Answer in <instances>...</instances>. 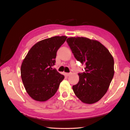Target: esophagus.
Returning a JSON list of instances; mask_svg holds the SVG:
<instances>
[{"label": "esophagus", "instance_id": "obj_1", "mask_svg": "<svg viewBox=\"0 0 130 130\" xmlns=\"http://www.w3.org/2000/svg\"><path fill=\"white\" fill-rule=\"evenodd\" d=\"M71 73H65V75H66V76H69L70 75H71Z\"/></svg>", "mask_w": 130, "mask_h": 130}]
</instances>
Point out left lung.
<instances>
[{
  "instance_id": "left-lung-1",
  "label": "left lung",
  "mask_w": 130,
  "mask_h": 130,
  "mask_svg": "<svg viewBox=\"0 0 130 130\" xmlns=\"http://www.w3.org/2000/svg\"><path fill=\"white\" fill-rule=\"evenodd\" d=\"M67 42L76 60L85 66V72L78 74L79 82L72 86L74 92L83 103H96L107 91L114 75L112 55L96 40L71 37Z\"/></svg>"
}]
</instances>
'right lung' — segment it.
Wrapping results in <instances>:
<instances>
[{"label":"right lung","mask_w":130,"mask_h":130,"mask_svg":"<svg viewBox=\"0 0 130 130\" xmlns=\"http://www.w3.org/2000/svg\"><path fill=\"white\" fill-rule=\"evenodd\" d=\"M66 36H56L34 44L23 60L22 80L32 99L44 102L55 94L64 76L52 69L56 52L66 40Z\"/></svg>","instance_id":"right-lung-1"}]
</instances>
